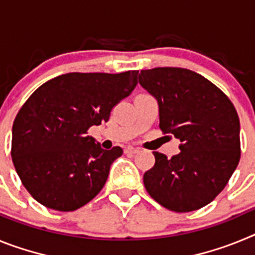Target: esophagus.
Segmentation results:
<instances>
[{
  "mask_svg": "<svg viewBox=\"0 0 255 255\" xmlns=\"http://www.w3.org/2000/svg\"><path fill=\"white\" fill-rule=\"evenodd\" d=\"M139 152V148L135 147H126L125 148V153H129V154H135V153Z\"/></svg>",
  "mask_w": 255,
  "mask_h": 255,
  "instance_id": "1",
  "label": "esophagus"
}]
</instances>
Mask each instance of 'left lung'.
<instances>
[{"label": "left lung", "instance_id": "left-lung-1", "mask_svg": "<svg viewBox=\"0 0 255 255\" xmlns=\"http://www.w3.org/2000/svg\"><path fill=\"white\" fill-rule=\"evenodd\" d=\"M139 84L158 103L159 128L179 139L180 153L155 163L144 186L164 208L191 212L224 190L240 159V121L224 92L181 67L141 70Z\"/></svg>", "mask_w": 255, "mask_h": 255}]
</instances>
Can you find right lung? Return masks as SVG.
Listing matches in <instances>:
<instances>
[{
    "instance_id": "add662e5",
    "label": "right lung",
    "mask_w": 255,
    "mask_h": 255,
    "mask_svg": "<svg viewBox=\"0 0 255 255\" xmlns=\"http://www.w3.org/2000/svg\"><path fill=\"white\" fill-rule=\"evenodd\" d=\"M138 73L64 74L29 97L13 121L11 157L37 202L70 212L102 190L123 149H103L87 131L108 121L112 107L136 87Z\"/></svg>"
}]
</instances>
